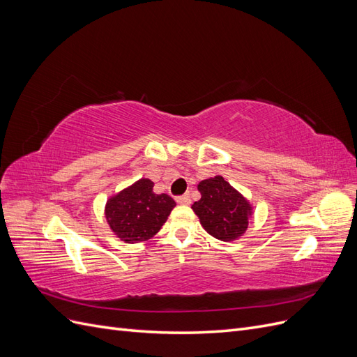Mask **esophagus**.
<instances>
[{"mask_svg":"<svg viewBox=\"0 0 357 357\" xmlns=\"http://www.w3.org/2000/svg\"><path fill=\"white\" fill-rule=\"evenodd\" d=\"M176 201H177L178 204H181V205H189V204H190V195H189V193H185V195L177 197Z\"/></svg>","mask_w":357,"mask_h":357,"instance_id":"obj_1","label":"esophagus"}]
</instances>
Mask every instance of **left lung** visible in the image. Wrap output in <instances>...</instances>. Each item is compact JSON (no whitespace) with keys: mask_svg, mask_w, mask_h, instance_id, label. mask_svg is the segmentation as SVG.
I'll use <instances>...</instances> for the list:
<instances>
[{"mask_svg":"<svg viewBox=\"0 0 357 357\" xmlns=\"http://www.w3.org/2000/svg\"><path fill=\"white\" fill-rule=\"evenodd\" d=\"M201 199L192 208L202 228L220 241H234L245 232L252 207L238 190L222 176L202 180L198 185Z\"/></svg>","mask_w":357,"mask_h":357,"instance_id":"left-lung-1","label":"left lung"}]
</instances>
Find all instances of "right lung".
<instances>
[{"mask_svg": "<svg viewBox=\"0 0 357 357\" xmlns=\"http://www.w3.org/2000/svg\"><path fill=\"white\" fill-rule=\"evenodd\" d=\"M176 201L153 192V181L142 178L107 201L105 218L113 232L125 243L152 238L168 219Z\"/></svg>", "mask_w": 357, "mask_h": 357, "instance_id": "obj_1", "label": "right lung"}]
</instances>
